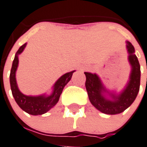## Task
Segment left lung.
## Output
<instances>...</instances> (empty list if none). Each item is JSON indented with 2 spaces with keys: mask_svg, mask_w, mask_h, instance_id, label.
Wrapping results in <instances>:
<instances>
[{
  "mask_svg": "<svg viewBox=\"0 0 147 147\" xmlns=\"http://www.w3.org/2000/svg\"><path fill=\"white\" fill-rule=\"evenodd\" d=\"M128 62L131 67L130 77L127 85L121 92L110 91L103 85L99 76L95 73L85 72V87L90 102L99 111L106 114H117L124 111L132 105L137 98L140 85V65L134 47L126 41Z\"/></svg>",
  "mask_w": 147,
  "mask_h": 147,
  "instance_id": "left-lung-1",
  "label": "left lung"
}]
</instances>
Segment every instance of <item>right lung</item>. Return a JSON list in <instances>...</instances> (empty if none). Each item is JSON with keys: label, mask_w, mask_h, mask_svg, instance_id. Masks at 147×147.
<instances>
[{"label": "right lung", "mask_w": 147, "mask_h": 147, "mask_svg": "<svg viewBox=\"0 0 147 147\" xmlns=\"http://www.w3.org/2000/svg\"><path fill=\"white\" fill-rule=\"evenodd\" d=\"M26 46V43L21 46L15 54L10 74V88L15 101L23 111L31 115H41L49 111V110L52 109L57 104L59 100L60 95L62 94V90L67 85V83L71 80L72 74L74 73V71H76V70L67 72L61 76L53 85V91L49 95L43 94L36 96H32L23 94L20 91L17 85L16 71L19 64L18 56L20 54L23 53Z\"/></svg>", "instance_id": "add662e5"}]
</instances>
